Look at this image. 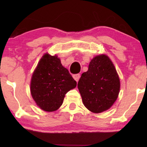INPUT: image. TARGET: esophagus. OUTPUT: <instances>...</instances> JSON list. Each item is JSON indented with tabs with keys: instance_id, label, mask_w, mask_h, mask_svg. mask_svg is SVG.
Wrapping results in <instances>:
<instances>
[{
	"instance_id": "obj_1",
	"label": "esophagus",
	"mask_w": 147,
	"mask_h": 147,
	"mask_svg": "<svg viewBox=\"0 0 147 147\" xmlns=\"http://www.w3.org/2000/svg\"><path fill=\"white\" fill-rule=\"evenodd\" d=\"M73 78H74V79L75 80L76 82H78V80H79L80 78V75L79 74H74V75H73Z\"/></svg>"
}]
</instances>
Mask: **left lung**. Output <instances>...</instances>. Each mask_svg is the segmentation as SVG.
<instances>
[{
  "mask_svg": "<svg viewBox=\"0 0 147 147\" xmlns=\"http://www.w3.org/2000/svg\"><path fill=\"white\" fill-rule=\"evenodd\" d=\"M78 88L82 102L90 111L101 113L109 109L117 99L120 79L113 63L107 55L96 56L88 70L82 74Z\"/></svg>",
  "mask_w": 147,
  "mask_h": 147,
  "instance_id": "1",
  "label": "left lung"
}]
</instances>
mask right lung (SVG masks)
<instances>
[{"mask_svg":"<svg viewBox=\"0 0 147 147\" xmlns=\"http://www.w3.org/2000/svg\"><path fill=\"white\" fill-rule=\"evenodd\" d=\"M76 85L77 82L61 65L59 58L45 53L32 75L31 93L41 109L53 112L61 106L65 94Z\"/></svg>","mask_w":147,"mask_h":147,"instance_id":"add662e5","label":"right lung"}]
</instances>
